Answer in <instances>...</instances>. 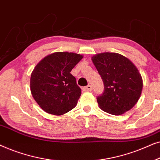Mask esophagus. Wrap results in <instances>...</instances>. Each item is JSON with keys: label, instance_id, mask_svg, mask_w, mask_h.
<instances>
[{"label": "esophagus", "instance_id": "1", "mask_svg": "<svg viewBox=\"0 0 160 160\" xmlns=\"http://www.w3.org/2000/svg\"><path fill=\"white\" fill-rule=\"evenodd\" d=\"M82 90L84 91V92H91L92 90V87L91 85H87V86L83 87L82 88Z\"/></svg>", "mask_w": 160, "mask_h": 160}]
</instances>
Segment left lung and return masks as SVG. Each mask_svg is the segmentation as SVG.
<instances>
[{
	"mask_svg": "<svg viewBox=\"0 0 160 160\" xmlns=\"http://www.w3.org/2000/svg\"><path fill=\"white\" fill-rule=\"evenodd\" d=\"M92 60L104 84L103 92L97 97L100 108L113 115L130 110L143 88L137 68L129 59L113 52L98 54Z\"/></svg>",
	"mask_w": 160,
	"mask_h": 160,
	"instance_id": "obj_1",
	"label": "left lung"
}]
</instances>
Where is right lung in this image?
<instances>
[{
	"mask_svg": "<svg viewBox=\"0 0 160 160\" xmlns=\"http://www.w3.org/2000/svg\"><path fill=\"white\" fill-rule=\"evenodd\" d=\"M82 58L81 54L72 52H55L35 67L30 77V90L46 112L59 116L75 108L82 89L71 71Z\"/></svg>",
	"mask_w": 160,
	"mask_h": 160,
	"instance_id": "1",
	"label": "right lung"
}]
</instances>
